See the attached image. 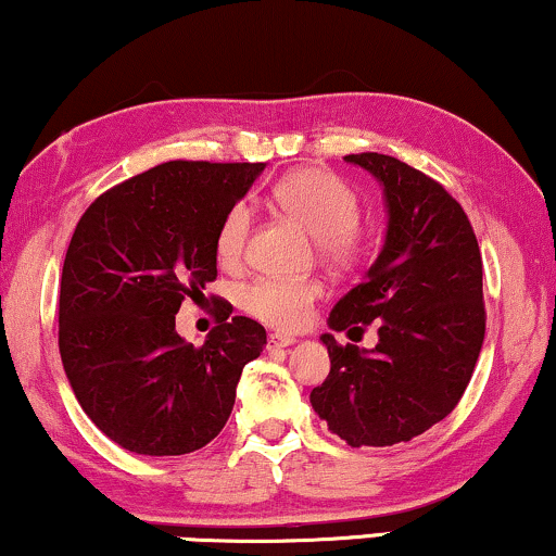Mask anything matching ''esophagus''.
Listing matches in <instances>:
<instances>
[{
	"instance_id": "34e87169",
	"label": "esophagus",
	"mask_w": 556,
	"mask_h": 556,
	"mask_svg": "<svg viewBox=\"0 0 556 556\" xmlns=\"http://www.w3.org/2000/svg\"><path fill=\"white\" fill-rule=\"evenodd\" d=\"M296 342L293 334H283V332H273L270 338H267V351H280V348H289Z\"/></svg>"
}]
</instances>
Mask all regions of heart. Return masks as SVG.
Returning <instances> with one entry per match:
<instances>
[{
    "instance_id": "obj_1",
    "label": "heart",
    "mask_w": 556,
    "mask_h": 556,
    "mask_svg": "<svg viewBox=\"0 0 556 556\" xmlns=\"http://www.w3.org/2000/svg\"><path fill=\"white\" fill-rule=\"evenodd\" d=\"M273 201L286 216L314 235L319 255L345 265L358 257L363 235L358 226V195L348 182L325 169L301 167L280 177L273 188ZM252 229V208L235 203L216 231V257L224 267H237L244 257ZM321 296L317 280L260 278L242 293L244 309L273 327H301L312 317L314 301Z\"/></svg>"
}]
</instances>
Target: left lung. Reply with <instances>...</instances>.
<instances>
[{
    "label": "left lung",
    "mask_w": 556,
    "mask_h": 556,
    "mask_svg": "<svg viewBox=\"0 0 556 556\" xmlns=\"http://www.w3.org/2000/svg\"><path fill=\"white\" fill-rule=\"evenodd\" d=\"M345 162L383 190L387 231L366 276L332 306L330 330L376 321L379 342L338 345L321 334L330 376L312 407L353 448L413 441L462 400L484 342L482 255L467 214L441 182L394 156Z\"/></svg>",
    "instance_id": "obj_1"
}]
</instances>
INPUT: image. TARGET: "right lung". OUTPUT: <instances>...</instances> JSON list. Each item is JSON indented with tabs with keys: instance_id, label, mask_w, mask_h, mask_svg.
Masks as SVG:
<instances>
[{
	"instance_id": "1",
	"label": "right lung",
	"mask_w": 556,
	"mask_h": 556,
	"mask_svg": "<svg viewBox=\"0 0 556 556\" xmlns=\"http://www.w3.org/2000/svg\"><path fill=\"white\" fill-rule=\"evenodd\" d=\"M263 162H164L102 193L68 242L59 351L89 420L121 448L182 456L222 433L242 368L267 345L250 317L201 348L175 330L185 299L216 278V231Z\"/></svg>"
}]
</instances>
